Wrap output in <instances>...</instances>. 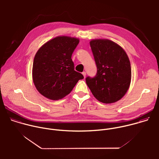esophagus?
Here are the masks:
<instances>
[{
  "label": "esophagus",
  "instance_id": "34e87169",
  "mask_svg": "<svg viewBox=\"0 0 159 159\" xmlns=\"http://www.w3.org/2000/svg\"><path fill=\"white\" fill-rule=\"evenodd\" d=\"M82 75H83V76H84V78H85V75H86V73H85V72H82Z\"/></svg>",
  "mask_w": 159,
  "mask_h": 159
}]
</instances>
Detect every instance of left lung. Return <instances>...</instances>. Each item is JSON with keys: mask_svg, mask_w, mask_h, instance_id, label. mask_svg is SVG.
<instances>
[{"mask_svg": "<svg viewBox=\"0 0 159 159\" xmlns=\"http://www.w3.org/2000/svg\"><path fill=\"white\" fill-rule=\"evenodd\" d=\"M90 45L97 66L96 75L85 79L94 96L109 104L121 99L128 90L131 79L129 58L119 44L107 39H95Z\"/></svg>", "mask_w": 159, "mask_h": 159, "instance_id": "left-lung-1", "label": "left lung"}]
</instances>
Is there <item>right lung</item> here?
Returning a JSON list of instances; mask_svg holds the SVG:
<instances>
[{"instance_id": "add662e5", "label": "right lung", "mask_w": 159, "mask_h": 159, "mask_svg": "<svg viewBox=\"0 0 159 159\" xmlns=\"http://www.w3.org/2000/svg\"><path fill=\"white\" fill-rule=\"evenodd\" d=\"M79 43L77 38L60 36L44 43L36 52L32 75L38 91L51 100H59L70 93L84 79L74 70L72 55Z\"/></svg>"}]
</instances>
